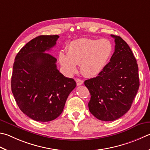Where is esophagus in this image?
I'll list each match as a JSON object with an SVG mask.
<instances>
[{
    "instance_id": "obj_1",
    "label": "esophagus",
    "mask_w": 150,
    "mask_h": 150,
    "mask_svg": "<svg viewBox=\"0 0 150 150\" xmlns=\"http://www.w3.org/2000/svg\"><path fill=\"white\" fill-rule=\"evenodd\" d=\"M76 83H77V86H79L83 84V81L80 79H76Z\"/></svg>"
}]
</instances>
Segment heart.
<instances>
[{"instance_id":"heart-1","label":"heart","mask_w":150,"mask_h":150,"mask_svg":"<svg viewBox=\"0 0 150 150\" xmlns=\"http://www.w3.org/2000/svg\"><path fill=\"white\" fill-rule=\"evenodd\" d=\"M113 52V46L108 39L81 38L70 42L67 54L60 53L59 62L68 75L77 71V65L86 77L98 75L105 67Z\"/></svg>"}]
</instances>
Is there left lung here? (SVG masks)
Instances as JSON below:
<instances>
[{
    "label": "left lung",
    "mask_w": 150,
    "mask_h": 150,
    "mask_svg": "<svg viewBox=\"0 0 150 150\" xmlns=\"http://www.w3.org/2000/svg\"><path fill=\"white\" fill-rule=\"evenodd\" d=\"M115 39L110 62L96 77L84 81L91 93L89 111L104 121H115L130 110L139 88L138 67L133 53L121 37Z\"/></svg>",
    "instance_id": "left-lung-1"
}]
</instances>
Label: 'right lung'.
I'll use <instances>...</instances> for the list:
<instances>
[{"instance_id": "1", "label": "right lung", "mask_w": 150, "mask_h": 150, "mask_svg": "<svg viewBox=\"0 0 150 150\" xmlns=\"http://www.w3.org/2000/svg\"><path fill=\"white\" fill-rule=\"evenodd\" d=\"M58 35H40L30 40L18 53L13 66L12 92L21 111L35 121L48 122L64 110L73 79L57 69V59L47 53L56 45Z\"/></svg>"}]
</instances>
